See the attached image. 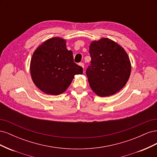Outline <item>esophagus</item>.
I'll list each match as a JSON object with an SVG mask.
<instances>
[{
  "label": "esophagus",
  "mask_w": 157,
  "mask_h": 157,
  "mask_svg": "<svg viewBox=\"0 0 157 157\" xmlns=\"http://www.w3.org/2000/svg\"><path fill=\"white\" fill-rule=\"evenodd\" d=\"M78 65L80 66V67H82V68H84V63H80Z\"/></svg>",
  "instance_id": "obj_1"
}]
</instances>
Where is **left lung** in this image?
<instances>
[{
    "instance_id": "left-lung-1",
    "label": "left lung",
    "mask_w": 157,
    "mask_h": 157,
    "mask_svg": "<svg viewBox=\"0 0 157 157\" xmlns=\"http://www.w3.org/2000/svg\"><path fill=\"white\" fill-rule=\"evenodd\" d=\"M91 65L86 70L90 86L100 97H107L124 87L131 73L128 54L117 42L101 38L90 43Z\"/></svg>"
}]
</instances>
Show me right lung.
<instances>
[{"instance_id": "obj_1", "label": "right lung", "mask_w": 157, "mask_h": 157, "mask_svg": "<svg viewBox=\"0 0 157 157\" xmlns=\"http://www.w3.org/2000/svg\"><path fill=\"white\" fill-rule=\"evenodd\" d=\"M33 82L42 92L58 96L70 86L75 75L82 68L73 61V52L66 47V40L55 36L46 40L33 52L30 62Z\"/></svg>"}]
</instances>
